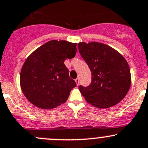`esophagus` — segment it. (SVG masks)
I'll list each match as a JSON object with an SVG mask.
<instances>
[{
	"label": "esophagus",
	"mask_w": 148,
	"mask_h": 148,
	"mask_svg": "<svg viewBox=\"0 0 148 148\" xmlns=\"http://www.w3.org/2000/svg\"><path fill=\"white\" fill-rule=\"evenodd\" d=\"M75 82H76V83H77V85L79 86V82H80V79H79V78H77V79H76Z\"/></svg>",
	"instance_id": "obj_1"
}]
</instances>
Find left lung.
Returning <instances> with one entry per match:
<instances>
[{"label":"left lung","mask_w":148,"mask_h":148,"mask_svg":"<svg viewBox=\"0 0 148 148\" xmlns=\"http://www.w3.org/2000/svg\"><path fill=\"white\" fill-rule=\"evenodd\" d=\"M78 48L92 75L88 86L79 87L85 100L102 109L119 103L131 84L129 66L125 58L112 47L98 42H81Z\"/></svg>","instance_id":"8db88e82"}]
</instances>
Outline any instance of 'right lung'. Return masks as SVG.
Here are the masks:
<instances>
[{
	"mask_svg": "<svg viewBox=\"0 0 148 148\" xmlns=\"http://www.w3.org/2000/svg\"><path fill=\"white\" fill-rule=\"evenodd\" d=\"M76 47L77 43L52 40L27 58L20 72V86L31 103L50 110L65 103L77 84L64 62L76 56Z\"/></svg>",
	"mask_w": 148,
	"mask_h": 148,
	"instance_id": "right-lung-1",
	"label": "right lung"
}]
</instances>
